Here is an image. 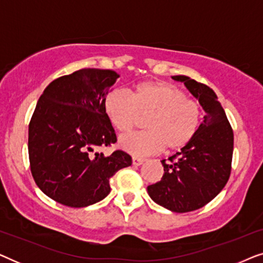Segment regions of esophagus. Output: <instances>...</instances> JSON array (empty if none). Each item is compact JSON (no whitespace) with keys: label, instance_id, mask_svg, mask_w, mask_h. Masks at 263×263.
<instances>
[{"label":"esophagus","instance_id":"esophagus-1","mask_svg":"<svg viewBox=\"0 0 263 263\" xmlns=\"http://www.w3.org/2000/svg\"><path fill=\"white\" fill-rule=\"evenodd\" d=\"M143 159H141V158H136V157H134L133 158V165H134V166H140V165H142L143 164Z\"/></svg>","mask_w":263,"mask_h":263}]
</instances>
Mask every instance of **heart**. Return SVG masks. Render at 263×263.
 <instances>
[{
  "label": "heart",
  "instance_id": "heart-1",
  "mask_svg": "<svg viewBox=\"0 0 263 263\" xmlns=\"http://www.w3.org/2000/svg\"><path fill=\"white\" fill-rule=\"evenodd\" d=\"M104 110L121 133L130 132L146 118V132L123 135L118 141L121 149L135 157L182 148L195 138L202 123L199 103L186 98L176 86L160 81L141 82L133 96L114 89L106 96Z\"/></svg>",
  "mask_w": 263,
  "mask_h": 263
}]
</instances>
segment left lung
I'll use <instances>...</instances> for the list:
<instances>
[{"instance_id":"obj_1","label":"left lung","mask_w":263,"mask_h":263,"mask_svg":"<svg viewBox=\"0 0 263 263\" xmlns=\"http://www.w3.org/2000/svg\"><path fill=\"white\" fill-rule=\"evenodd\" d=\"M199 100L204 111L195 138L188 145L161 160L164 175L156 184L147 186L154 202L176 213L203 207L221 192L231 174L233 132L214 91L189 77L176 75Z\"/></svg>"}]
</instances>
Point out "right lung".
Returning <instances> with one entry per match:
<instances>
[{"label":"right lung","instance_id":"add662e5","mask_svg":"<svg viewBox=\"0 0 263 263\" xmlns=\"http://www.w3.org/2000/svg\"><path fill=\"white\" fill-rule=\"evenodd\" d=\"M120 78L110 69L85 68L44 89L28 125V156L38 188L64 206L81 208L110 193V178L130 166L123 151L110 156L99 147L117 141L104 102Z\"/></svg>","mask_w":263,"mask_h":263}]
</instances>
